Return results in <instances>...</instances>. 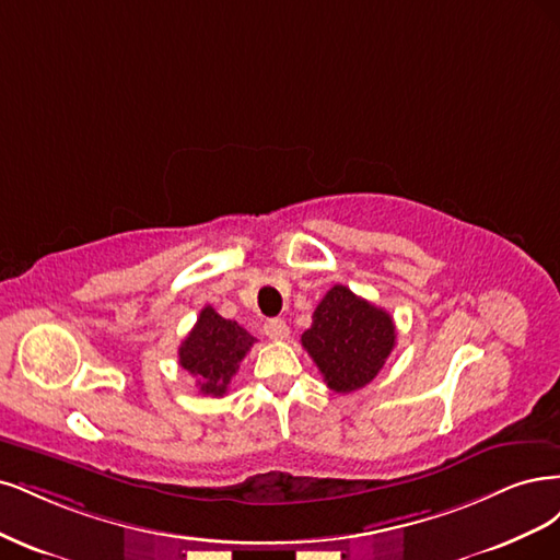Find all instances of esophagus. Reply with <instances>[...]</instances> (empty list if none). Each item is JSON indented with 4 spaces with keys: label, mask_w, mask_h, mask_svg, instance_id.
Here are the masks:
<instances>
[{
    "label": "esophagus",
    "mask_w": 560,
    "mask_h": 560,
    "mask_svg": "<svg viewBox=\"0 0 560 560\" xmlns=\"http://www.w3.org/2000/svg\"><path fill=\"white\" fill-rule=\"evenodd\" d=\"M262 330H265V335H267L269 339H285V337H288V326H285V323H283L281 318L267 320Z\"/></svg>",
    "instance_id": "esophagus-1"
}]
</instances>
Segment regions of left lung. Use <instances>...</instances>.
Here are the masks:
<instances>
[{
  "label": "left lung",
  "mask_w": 560,
  "mask_h": 560,
  "mask_svg": "<svg viewBox=\"0 0 560 560\" xmlns=\"http://www.w3.org/2000/svg\"><path fill=\"white\" fill-rule=\"evenodd\" d=\"M302 347L335 393H351L384 368L395 347V323L382 306L337 283L318 302Z\"/></svg>",
  "instance_id": "8db88e82"
}]
</instances>
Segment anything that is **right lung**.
Returning <instances> with one entry per match:
<instances>
[{
	"label": "right lung",
	"instance_id": "1",
	"mask_svg": "<svg viewBox=\"0 0 560 560\" xmlns=\"http://www.w3.org/2000/svg\"><path fill=\"white\" fill-rule=\"evenodd\" d=\"M254 341L256 337L240 323L223 318L213 306H205L195 328L178 347V365L197 378L200 393L221 398Z\"/></svg>",
	"mask_w": 560,
	"mask_h": 560
}]
</instances>
